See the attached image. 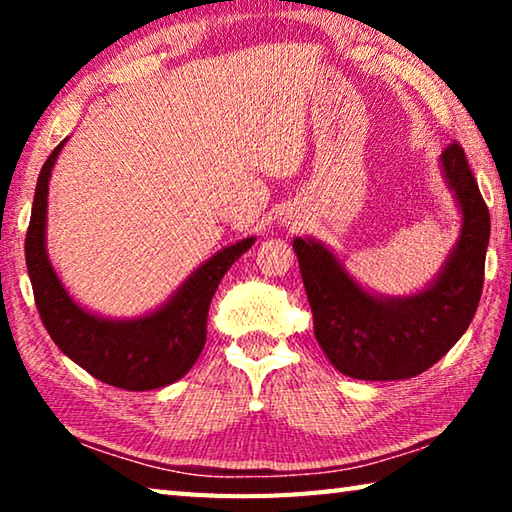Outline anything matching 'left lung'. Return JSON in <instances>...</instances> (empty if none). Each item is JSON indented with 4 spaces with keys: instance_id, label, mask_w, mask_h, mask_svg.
Masks as SVG:
<instances>
[{
    "instance_id": "8db88e82",
    "label": "left lung",
    "mask_w": 512,
    "mask_h": 512,
    "mask_svg": "<svg viewBox=\"0 0 512 512\" xmlns=\"http://www.w3.org/2000/svg\"><path fill=\"white\" fill-rule=\"evenodd\" d=\"M440 160L461 205L463 228L438 280L418 296H370L325 246L293 239L316 341L343 375L366 381L420 375L443 359L472 323L483 291L490 212L463 146L452 142Z\"/></svg>"
}]
</instances>
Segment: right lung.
I'll return each mask as SVG.
<instances>
[{"mask_svg": "<svg viewBox=\"0 0 512 512\" xmlns=\"http://www.w3.org/2000/svg\"><path fill=\"white\" fill-rule=\"evenodd\" d=\"M65 142H60L42 164L24 255L33 298L42 325L69 359L103 384L126 391H153L187 375L201 354L207 336V311L228 268L255 244L237 241L223 248L189 277L162 309L137 320H108L92 316L67 296L51 268L45 248L47 194L51 167Z\"/></svg>", "mask_w": 512, "mask_h": 512, "instance_id": "right-lung-1", "label": "right lung"}]
</instances>
